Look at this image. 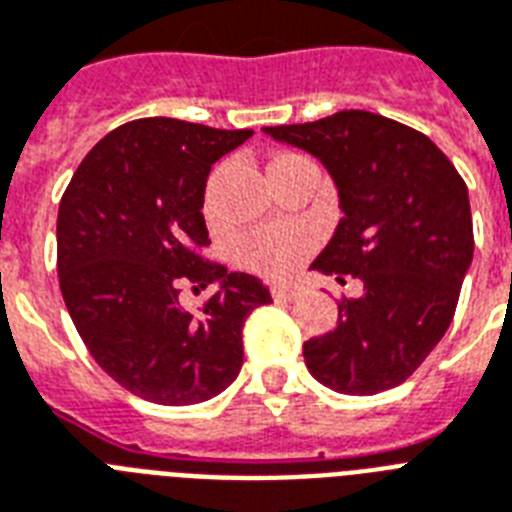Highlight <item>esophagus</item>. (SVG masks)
I'll use <instances>...</instances> for the list:
<instances>
[{"label": "esophagus", "instance_id": "1", "mask_svg": "<svg viewBox=\"0 0 512 512\" xmlns=\"http://www.w3.org/2000/svg\"><path fill=\"white\" fill-rule=\"evenodd\" d=\"M298 296H301V288H298V285H285V282L272 285V298L280 301V304H285V301H296Z\"/></svg>", "mask_w": 512, "mask_h": 512}]
</instances>
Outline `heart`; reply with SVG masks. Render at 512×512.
I'll use <instances>...</instances> for the list:
<instances>
[{
    "mask_svg": "<svg viewBox=\"0 0 512 512\" xmlns=\"http://www.w3.org/2000/svg\"><path fill=\"white\" fill-rule=\"evenodd\" d=\"M314 237L304 227H264L240 240V259L264 277H285L298 267Z\"/></svg>",
    "mask_w": 512,
    "mask_h": 512,
    "instance_id": "b5f03b06",
    "label": "heart"
}]
</instances>
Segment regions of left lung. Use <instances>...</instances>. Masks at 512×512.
I'll use <instances>...</instances> for the list:
<instances>
[{
	"instance_id": "1",
	"label": "left lung",
	"mask_w": 512,
	"mask_h": 512,
	"mask_svg": "<svg viewBox=\"0 0 512 512\" xmlns=\"http://www.w3.org/2000/svg\"><path fill=\"white\" fill-rule=\"evenodd\" d=\"M264 132L312 153L338 187L343 219L312 269L365 285L304 343L306 367L338 394L399 386L447 333L473 261L463 177L425 134L367 110Z\"/></svg>"
}]
</instances>
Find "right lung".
Masks as SVG:
<instances>
[{"mask_svg": "<svg viewBox=\"0 0 512 512\" xmlns=\"http://www.w3.org/2000/svg\"><path fill=\"white\" fill-rule=\"evenodd\" d=\"M251 129L140 118L105 134L65 187L57 275L94 362L134 396L185 407L222 394L243 367V325L272 296L259 277L200 256L206 179ZM185 281L220 288L198 313Z\"/></svg>", "mask_w": 512, "mask_h": 512, "instance_id": "add662e5", "label": "right lung"}]
</instances>
